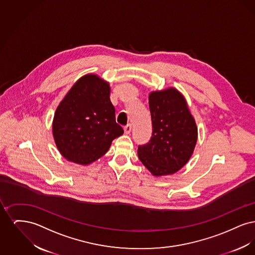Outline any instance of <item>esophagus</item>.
Segmentation results:
<instances>
[{
  "mask_svg": "<svg viewBox=\"0 0 255 255\" xmlns=\"http://www.w3.org/2000/svg\"><path fill=\"white\" fill-rule=\"evenodd\" d=\"M131 130H132V126H131V124H128V125H126L124 127V133L129 134V133H131Z\"/></svg>",
  "mask_w": 255,
  "mask_h": 255,
  "instance_id": "34e87169",
  "label": "esophagus"
}]
</instances>
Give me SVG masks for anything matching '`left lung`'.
Here are the masks:
<instances>
[{"label": "left lung", "instance_id": "obj_1", "mask_svg": "<svg viewBox=\"0 0 255 255\" xmlns=\"http://www.w3.org/2000/svg\"><path fill=\"white\" fill-rule=\"evenodd\" d=\"M153 133L138 146L139 160L155 177L172 175L190 159L198 139V128L186 99L169 87L149 94Z\"/></svg>", "mask_w": 255, "mask_h": 255}]
</instances>
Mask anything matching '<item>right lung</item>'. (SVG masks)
Returning a JSON list of instances; mask_svg holds the SVG:
<instances>
[{
	"mask_svg": "<svg viewBox=\"0 0 255 255\" xmlns=\"http://www.w3.org/2000/svg\"><path fill=\"white\" fill-rule=\"evenodd\" d=\"M110 94L108 81L88 73L62 99L54 113L52 135L67 160L89 165L107 153L112 141L123 133L116 122Z\"/></svg>",
	"mask_w": 255,
	"mask_h": 255,
	"instance_id": "1",
	"label": "right lung"
}]
</instances>
